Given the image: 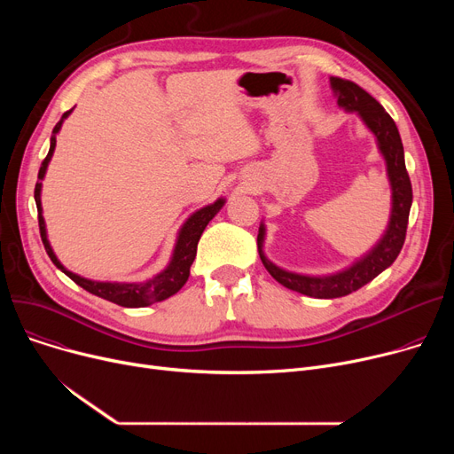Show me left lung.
<instances>
[{
    "label": "left lung",
    "mask_w": 454,
    "mask_h": 454,
    "mask_svg": "<svg viewBox=\"0 0 454 454\" xmlns=\"http://www.w3.org/2000/svg\"><path fill=\"white\" fill-rule=\"evenodd\" d=\"M329 82L333 91L337 95L339 106L346 112L359 114L366 129L375 136L379 153L383 154L387 163V175L392 189V209L387 231L377 241V245L361 259H356L351 267L327 276L298 274L274 265L263 252L265 224L261 223L257 233V250L265 269L278 283L283 285V287L311 298L348 296L353 291H359L361 287H364L366 283H370L385 269H388L403 248L404 235H407L409 213L412 206V185L407 167H404V151L394 119L368 91H364L355 82L339 77H331Z\"/></svg>",
    "instance_id": "left-lung-1"
}]
</instances>
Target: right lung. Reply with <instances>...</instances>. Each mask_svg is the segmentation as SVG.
I'll return each instance as SVG.
<instances>
[{"label":"right lung","instance_id":"1","mask_svg":"<svg viewBox=\"0 0 454 454\" xmlns=\"http://www.w3.org/2000/svg\"><path fill=\"white\" fill-rule=\"evenodd\" d=\"M74 112V108L67 110L60 121L55 125L53 129V136H51V145H50V153H47L45 160L40 165L38 171V182L35 187V200H36V207H38V226H40V235H42V243L45 247L47 255L51 257L53 263L57 265V269H60L67 278L74 279L79 287H82L84 291L99 296L103 300H108L112 303H117L121 307H147L154 301H161L167 300L169 296L176 294L184 283L189 278V269L193 265L195 255H197V245L200 235L204 231V228L207 226V223L221 211V207L224 206V199L215 200L209 206L200 207L199 211H195L191 217L182 224L178 237H176V245L173 250V257L160 274H156L154 278L143 281V283H117V281H93L88 278H82L79 274H74L71 270H67L60 261L57 259L50 241H47V231H45V221L42 215V200H40V193H42V180L45 176L47 165L51 161V156L55 153V145H57V134L64 123V119Z\"/></svg>","mask_w":454,"mask_h":454}]
</instances>
